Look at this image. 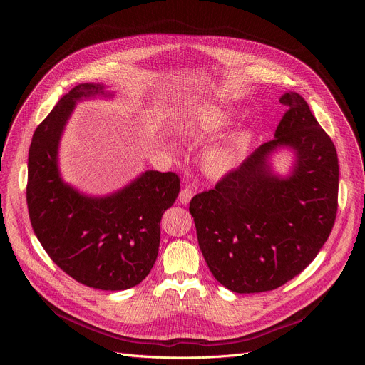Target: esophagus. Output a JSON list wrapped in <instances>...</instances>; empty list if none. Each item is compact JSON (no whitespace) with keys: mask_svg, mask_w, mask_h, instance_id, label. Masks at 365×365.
Masks as SVG:
<instances>
[{"mask_svg":"<svg viewBox=\"0 0 365 365\" xmlns=\"http://www.w3.org/2000/svg\"><path fill=\"white\" fill-rule=\"evenodd\" d=\"M192 197H194V189L190 187L189 185H185L180 190V194H179V201L186 205V204H189V201Z\"/></svg>","mask_w":365,"mask_h":365,"instance_id":"esophagus-1","label":"esophagus"}]
</instances>
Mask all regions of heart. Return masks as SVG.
I'll list each match as a JSON object with an SVG mask.
<instances>
[{
  "label": "heart",
  "mask_w": 365,
  "mask_h": 365,
  "mask_svg": "<svg viewBox=\"0 0 365 365\" xmlns=\"http://www.w3.org/2000/svg\"><path fill=\"white\" fill-rule=\"evenodd\" d=\"M234 115L227 110L215 109L197 117L195 123L190 127V133L195 136H210L223 131L232 123ZM250 142V133L240 130L231 136H227L213 145L207 146L201 153L202 168L207 175L220 178L231 173L242 160Z\"/></svg>",
  "instance_id": "obj_1"
}]
</instances>
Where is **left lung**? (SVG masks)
Wrapping results in <instances>:
<instances>
[{
  "label": "left lung",
  "instance_id": "8db88e82",
  "mask_svg": "<svg viewBox=\"0 0 365 365\" xmlns=\"http://www.w3.org/2000/svg\"><path fill=\"white\" fill-rule=\"evenodd\" d=\"M279 102L289 109L275 139L189 204L208 269L227 290L241 294L271 292L299 275L327 241L336 220L334 143L300 94L285 93ZM281 145L297 155L287 178L277 177L269 163Z\"/></svg>",
  "mask_w": 365,
  "mask_h": 365
}]
</instances>
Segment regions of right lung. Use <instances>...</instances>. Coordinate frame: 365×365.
Masks as SVG:
<instances>
[{
  "label": "right lung",
  "instance_id": "obj_1",
  "mask_svg": "<svg viewBox=\"0 0 365 365\" xmlns=\"http://www.w3.org/2000/svg\"><path fill=\"white\" fill-rule=\"evenodd\" d=\"M108 96L102 84H78L36 127L28 158L26 202L34 232L50 259L75 281L106 292L140 284L158 256L160 222L175 204L180 179L148 170L118 192L87 197L57 167L62 131L75 103Z\"/></svg>",
  "mask_w": 365,
  "mask_h": 365
}]
</instances>
